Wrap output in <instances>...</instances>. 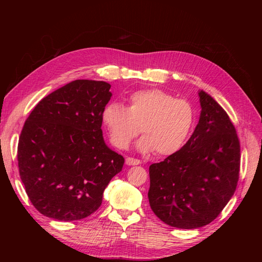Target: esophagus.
Segmentation results:
<instances>
[{
    "label": "esophagus",
    "instance_id": "obj_1",
    "mask_svg": "<svg viewBox=\"0 0 262 262\" xmlns=\"http://www.w3.org/2000/svg\"><path fill=\"white\" fill-rule=\"evenodd\" d=\"M125 164L129 166H133V165H140L141 162L138 158H133V157H126L125 158Z\"/></svg>",
    "mask_w": 262,
    "mask_h": 262
}]
</instances>
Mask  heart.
I'll return each mask as SVG.
<instances>
[{"mask_svg":"<svg viewBox=\"0 0 262 262\" xmlns=\"http://www.w3.org/2000/svg\"><path fill=\"white\" fill-rule=\"evenodd\" d=\"M128 101V108L118 102L109 104L101 115L116 147H128L140 131L144 134L138 142L141 152L156 150L158 155L169 156L184 146L194 122V110L188 100L146 89L132 93Z\"/></svg>","mask_w":262,"mask_h":262,"instance_id":"1","label":"heart"}]
</instances>
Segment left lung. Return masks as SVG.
I'll return each mask as SVG.
<instances>
[{"label":"left lung","mask_w":262,"mask_h":262,"mask_svg":"<svg viewBox=\"0 0 262 262\" xmlns=\"http://www.w3.org/2000/svg\"><path fill=\"white\" fill-rule=\"evenodd\" d=\"M201 115L177 153L149 166L148 201L155 215L177 228L202 227L215 220L239 178L241 145L225 110L199 92Z\"/></svg>","instance_id":"8db88e82"}]
</instances>
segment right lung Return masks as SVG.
Wrapping results in <instances>:
<instances>
[{
  "instance_id": "add662e5",
  "label": "right lung",
  "mask_w": 262,
  "mask_h": 262,
  "mask_svg": "<svg viewBox=\"0 0 262 262\" xmlns=\"http://www.w3.org/2000/svg\"><path fill=\"white\" fill-rule=\"evenodd\" d=\"M102 81L76 80L42 98L24 123L19 176L34 207L58 221L90 216L124 158L102 138L101 115L112 97Z\"/></svg>"
}]
</instances>
